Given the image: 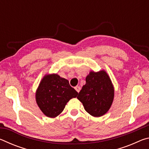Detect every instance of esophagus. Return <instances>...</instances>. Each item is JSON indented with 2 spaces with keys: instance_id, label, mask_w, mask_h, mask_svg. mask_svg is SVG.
<instances>
[{
  "instance_id": "1",
  "label": "esophagus",
  "mask_w": 149,
  "mask_h": 149,
  "mask_svg": "<svg viewBox=\"0 0 149 149\" xmlns=\"http://www.w3.org/2000/svg\"><path fill=\"white\" fill-rule=\"evenodd\" d=\"M75 89L76 90V91L77 93H79L81 90V87H80V86H76V87H75Z\"/></svg>"
}]
</instances>
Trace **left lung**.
Returning a JSON list of instances; mask_svg holds the SVG:
<instances>
[{
  "label": "left lung",
  "instance_id": "1",
  "mask_svg": "<svg viewBox=\"0 0 149 149\" xmlns=\"http://www.w3.org/2000/svg\"><path fill=\"white\" fill-rule=\"evenodd\" d=\"M114 91L112 82L104 70L91 72L77 97L86 112L93 116L100 117L108 112L114 99Z\"/></svg>",
  "mask_w": 149,
  "mask_h": 149
}]
</instances>
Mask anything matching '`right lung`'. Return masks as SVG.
Listing matches in <instances>:
<instances>
[{"label":"right lung","mask_w":149,"mask_h":149,"mask_svg":"<svg viewBox=\"0 0 149 149\" xmlns=\"http://www.w3.org/2000/svg\"><path fill=\"white\" fill-rule=\"evenodd\" d=\"M77 94L67 79L57 74L47 75L37 89L36 101L45 115L54 118L64 110L66 103L76 97Z\"/></svg>","instance_id":"obj_1"}]
</instances>
